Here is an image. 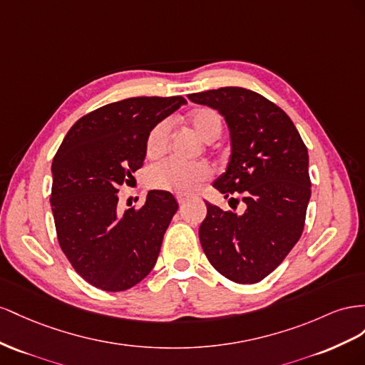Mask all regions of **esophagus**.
Masks as SVG:
<instances>
[{
	"label": "esophagus",
	"mask_w": 365,
	"mask_h": 365,
	"mask_svg": "<svg viewBox=\"0 0 365 365\" xmlns=\"http://www.w3.org/2000/svg\"><path fill=\"white\" fill-rule=\"evenodd\" d=\"M177 202H179V205H185L186 197L185 195H177Z\"/></svg>",
	"instance_id": "obj_1"
}]
</instances>
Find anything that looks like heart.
<instances>
[{
  "label": "heart",
  "instance_id": "obj_1",
  "mask_svg": "<svg viewBox=\"0 0 365 365\" xmlns=\"http://www.w3.org/2000/svg\"><path fill=\"white\" fill-rule=\"evenodd\" d=\"M191 130L205 142H214L223 131V119L212 108H197L192 110L185 118ZM171 142V122L160 120L155 123L150 131L147 143H145V153L150 159H155L165 154L170 148ZM212 177L211 166L199 163H182L173 159L162 160L151 165L145 174V182L151 190L170 191L175 194H191L195 190L210 180Z\"/></svg>",
  "mask_w": 365,
  "mask_h": 365
}]
</instances>
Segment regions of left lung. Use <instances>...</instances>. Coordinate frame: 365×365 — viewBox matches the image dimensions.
<instances>
[{"instance_id":"obj_1","label":"left lung","mask_w":365,"mask_h":365,"mask_svg":"<svg viewBox=\"0 0 365 365\" xmlns=\"http://www.w3.org/2000/svg\"><path fill=\"white\" fill-rule=\"evenodd\" d=\"M188 98L225 118L231 159L212 186L225 199L243 194L246 203L242 215L206 203L199 229L203 252L234 283H258L303 234L310 199L307 148L287 114L252 90L223 87Z\"/></svg>"}]
</instances>
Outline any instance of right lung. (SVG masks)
Here are the masks:
<instances>
[{
    "instance_id": "right-lung-1",
    "label": "right lung",
    "mask_w": 365,
    "mask_h": 365,
    "mask_svg": "<svg viewBox=\"0 0 365 365\" xmlns=\"http://www.w3.org/2000/svg\"><path fill=\"white\" fill-rule=\"evenodd\" d=\"M182 96L128 98L82 116L51 163L58 242L87 283L122 292L147 277L177 212L174 195L153 190L140 210H118L119 186L145 160L150 131L185 106Z\"/></svg>"
}]
</instances>
